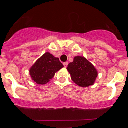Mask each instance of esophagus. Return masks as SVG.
I'll return each instance as SVG.
<instances>
[{
  "label": "esophagus",
  "mask_w": 128,
  "mask_h": 128,
  "mask_svg": "<svg viewBox=\"0 0 128 128\" xmlns=\"http://www.w3.org/2000/svg\"><path fill=\"white\" fill-rule=\"evenodd\" d=\"M63 65L65 67H66L68 66V62H65V63H63Z\"/></svg>",
  "instance_id": "1"
}]
</instances>
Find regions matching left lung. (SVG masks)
Segmentation results:
<instances>
[{"label":"left lung","mask_w":128,"mask_h":128,"mask_svg":"<svg viewBox=\"0 0 128 128\" xmlns=\"http://www.w3.org/2000/svg\"><path fill=\"white\" fill-rule=\"evenodd\" d=\"M66 68L72 81L81 87L94 84L98 75L94 66L82 56L74 58V62L70 63Z\"/></svg>","instance_id":"8db88e82"}]
</instances>
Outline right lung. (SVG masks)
I'll use <instances>...</instances> for the list:
<instances>
[{
  "label": "right lung",
  "instance_id": "right-lung-1",
  "mask_svg": "<svg viewBox=\"0 0 128 128\" xmlns=\"http://www.w3.org/2000/svg\"><path fill=\"white\" fill-rule=\"evenodd\" d=\"M63 67L59 58L49 52L44 54L29 70L32 80L38 84H45L54 76L55 73Z\"/></svg>",
  "mask_w": 128,
  "mask_h": 128
}]
</instances>
